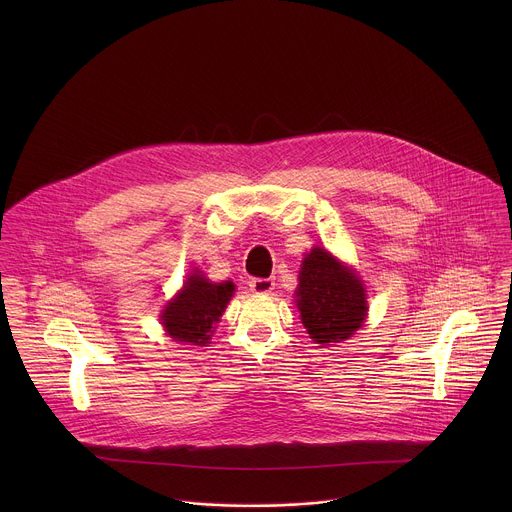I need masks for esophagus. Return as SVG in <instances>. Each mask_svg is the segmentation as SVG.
Returning <instances> with one entry per match:
<instances>
[{
    "label": "esophagus",
    "instance_id": "1",
    "mask_svg": "<svg viewBox=\"0 0 512 512\" xmlns=\"http://www.w3.org/2000/svg\"><path fill=\"white\" fill-rule=\"evenodd\" d=\"M250 290L254 293H270L274 290V280L270 278H252Z\"/></svg>",
    "mask_w": 512,
    "mask_h": 512
}]
</instances>
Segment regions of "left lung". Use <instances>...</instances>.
Instances as JSON below:
<instances>
[{
	"label": "left lung",
	"mask_w": 512,
	"mask_h": 512,
	"mask_svg": "<svg viewBox=\"0 0 512 512\" xmlns=\"http://www.w3.org/2000/svg\"><path fill=\"white\" fill-rule=\"evenodd\" d=\"M295 295L301 323L319 345L345 341L363 325L366 297L361 280L319 246L303 260Z\"/></svg>",
	"instance_id": "1"
}]
</instances>
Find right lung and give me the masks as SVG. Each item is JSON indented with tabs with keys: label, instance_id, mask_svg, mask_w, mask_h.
<instances>
[{
	"label": "right lung",
	"instance_id": "right-lung-1",
	"mask_svg": "<svg viewBox=\"0 0 512 512\" xmlns=\"http://www.w3.org/2000/svg\"><path fill=\"white\" fill-rule=\"evenodd\" d=\"M232 292V282L211 284L203 274L189 276L181 293L163 309L161 319L167 335L179 343L207 345Z\"/></svg>",
	"mask_w": 512,
	"mask_h": 512
}]
</instances>
